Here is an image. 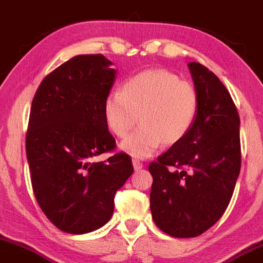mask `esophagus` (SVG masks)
<instances>
[{
  "label": "esophagus",
  "instance_id": "obj_1",
  "mask_svg": "<svg viewBox=\"0 0 263 263\" xmlns=\"http://www.w3.org/2000/svg\"><path fill=\"white\" fill-rule=\"evenodd\" d=\"M133 166H134V171H140L144 165H143V163L139 162V160L133 159Z\"/></svg>",
  "mask_w": 263,
  "mask_h": 263
}]
</instances>
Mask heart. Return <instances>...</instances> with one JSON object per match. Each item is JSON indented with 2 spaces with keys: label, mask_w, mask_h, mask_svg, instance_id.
Returning a JSON list of instances; mask_svg holds the SVG:
<instances>
[{
  "label": "heart",
  "mask_w": 263,
  "mask_h": 263,
  "mask_svg": "<svg viewBox=\"0 0 263 263\" xmlns=\"http://www.w3.org/2000/svg\"><path fill=\"white\" fill-rule=\"evenodd\" d=\"M199 106L196 87L164 69L139 72L124 81L120 91L109 92L104 101V118L110 132L119 138L140 126L121 149L134 158H146L160 144L173 145L193 126Z\"/></svg>",
  "instance_id": "heart-1"
}]
</instances>
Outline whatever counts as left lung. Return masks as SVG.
I'll list each match as a JSON object with an SVG mask.
<instances>
[{
  "instance_id": "obj_1",
  "label": "left lung",
  "mask_w": 263,
  "mask_h": 263,
  "mask_svg": "<svg viewBox=\"0 0 263 263\" xmlns=\"http://www.w3.org/2000/svg\"><path fill=\"white\" fill-rule=\"evenodd\" d=\"M188 66L199 98L197 118L184 139L148 166L154 223L177 238L199 236L221 218L241 169L239 115L230 92L202 64Z\"/></svg>"
}]
</instances>
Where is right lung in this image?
<instances>
[{
	"label": "right lung",
	"instance_id": "1",
	"mask_svg": "<svg viewBox=\"0 0 263 263\" xmlns=\"http://www.w3.org/2000/svg\"><path fill=\"white\" fill-rule=\"evenodd\" d=\"M104 55H79L41 81L31 105L26 155L39 205L59 230L83 234L103 227L114 197L134 172L104 118V101L115 79Z\"/></svg>",
	"mask_w": 263,
	"mask_h": 263
}]
</instances>
